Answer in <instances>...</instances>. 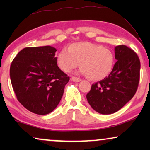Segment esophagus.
Returning a JSON list of instances; mask_svg holds the SVG:
<instances>
[{
    "label": "esophagus",
    "instance_id": "34e87169",
    "mask_svg": "<svg viewBox=\"0 0 150 150\" xmlns=\"http://www.w3.org/2000/svg\"><path fill=\"white\" fill-rule=\"evenodd\" d=\"M71 79V81L74 82H76V83H79V82L81 81V79H80V78H77L75 76H72Z\"/></svg>",
    "mask_w": 150,
    "mask_h": 150
}]
</instances>
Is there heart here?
<instances>
[{
  "label": "heart",
  "instance_id": "b5f03b06",
  "mask_svg": "<svg viewBox=\"0 0 150 150\" xmlns=\"http://www.w3.org/2000/svg\"><path fill=\"white\" fill-rule=\"evenodd\" d=\"M57 64L64 72H69L81 64V72L92 81L104 79L111 72L115 56L110 49L101 45L82 42L63 49L57 57Z\"/></svg>",
  "mask_w": 150,
  "mask_h": 150
}]
</instances>
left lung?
I'll return each mask as SVG.
<instances>
[{
  "label": "left lung",
  "mask_w": 150,
  "mask_h": 150,
  "mask_svg": "<svg viewBox=\"0 0 150 150\" xmlns=\"http://www.w3.org/2000/svg\"><path fill=\"white\" fill-rule=\"evenodd\" d=\"M117 62L108 76L91 85L87 100L93 110L109 115L132 99L138 88L141 63L138 55L125 45L115 48Z\"/></svg>",
  "instance_id": "obj_1"
}]
</instances>
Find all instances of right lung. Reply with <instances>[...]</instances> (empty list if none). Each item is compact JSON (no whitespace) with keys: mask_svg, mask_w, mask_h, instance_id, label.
<instances>
[{"mask_svg":"<svg viewBox=\"0 0 150 150\" xmlns=\"http://www.w3.org/2000/svg\"><path fill=\"white\" fill-rule=\"evenodd\" d=\"M54 47H27L16 55L10 67V79L18 101L38 115L50 113L62 98L69 81L57 65Z\"/></svg>","mask_w":150,"mask_h":150,"instance_id":"1","label":"right lung"}]
</instances>
